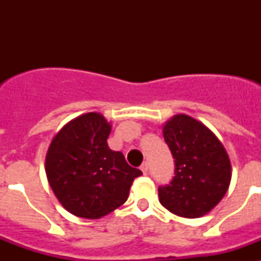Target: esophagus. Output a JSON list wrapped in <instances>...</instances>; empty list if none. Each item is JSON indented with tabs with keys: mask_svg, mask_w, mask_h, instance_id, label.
<instances>
[{
	"mask_svg": "<svg viewBox=\"0 0 261 261\" xmlns=\"http://www.w3.org/2000/svg\"><path fill=\"white\" fill-rule=\"evenodd\" d=\"M140 168H141L142 174H144V175H146V174H147V163H146V162L142 163L141 167H140Z\"/></svg>",
	"mask_w": 261,
	"mask_h": 261,
	"instance_id": "esophagus-1",
	"label": "esophagus"
}]
</instances>
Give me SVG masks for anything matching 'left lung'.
Returning a JSON list of instances; mask_svg holds the SVG:
<instances>
[{"mask_svg":"<svg viewBox=\"0 0 261 261\" xmlns=\"http://www.w3.org/2000/svg\"><path fill=\"white\" fill-rule=\"evenodd\" d=\"M162 130L175 159V176L158 188L159 202L179 217L205 216L229 190V154L208 126L188 115L172 116Z\"/></svg>","mask_w":261,"mask_h":261,"instance_id":"left-lung-1","label":"left lung"}]
</instances>
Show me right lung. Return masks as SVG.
<instances>
[{
  "label": "right lung",
  "mask_w": 261,
  "mask_h": 261,
  "mask_svg": "<svg viewBox=\"0 0 261 261\" xmlns=\"http://www.w3.org/2000/svg\"><path fill=\"white\" fill-rule=\"evenodd\" d=\"M111 123L99 112L70 120L50 141L45 155L48 183L60 204L73 216L98 220L126 201L136 177L142 175L111 150Z\"/></svg>",
  "instance_id": "1"
}]
</instances>
